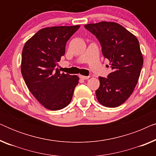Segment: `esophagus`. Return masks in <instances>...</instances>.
<instances>
[{"label": "esophagus", "mask_w": 156, "mask_h": 156, "mask_svg": "<svg viewBox=\"0 0 156 156\" xmlns=\"http://www.w3.org/2000/svg\"><path fill=\"white\" fill-rule=\"evenodd\" d=\"M80 77L82 80H88L89 78V76H84V75H80Z\"/></svg>", "instance_id": "esophagus-1"}]
</instances>
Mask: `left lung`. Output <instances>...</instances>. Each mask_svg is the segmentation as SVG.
<instances>
[{
    "mask_svg": "<svg viewBox=\"0 0 156 156\" xmlns=\"http://www.w3.org/2000/svg\"><path fill=\"white\" fill-rule=\"evenodd\" d=\"M84 27L99 40L102 54L112 69L107 78L99 77L100 85L96 91L98 101L106 107H117L129 99L138 83L144 64L139 42L114 22L102 21Z\"/></svg>",
    "mask_w": 156,
    "mask_h": 156,
    "instance_id": "obj_1",
    "label": "left lung"
}]
</instances>
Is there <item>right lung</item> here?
<instances>
[{"label": "right lung", "instance_id": "right-lung-1", "mask_svg": "<svg viewBox=\"0 0 156 156\" xmlns=\"http://www.w3.org/2000/svg\"><path fill=\"white\" fill-rule=\"evenodd\" d=\"M80 25L44 27L25 42L21 73L35 99L49 110L69 105L79 76L60 73L55 67L65 54V46Z\"/></svg>", "mask_w": 156, "mask_h": 156}]
</instances>
